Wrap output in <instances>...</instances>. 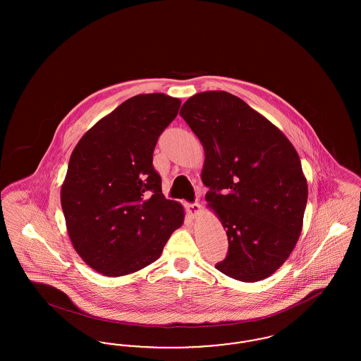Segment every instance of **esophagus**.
Wrapping results in <instances>:
<instances>
[{"mask_svg": "<svg viewBox=\"0 0 361 361\" xmlns=\"http://www.w3.org/2000/svg\"><path fill=\"white\" fill-rule=\"evenodd\" d=\"M187 212H188V215L190 218H196V216H199L200 212H202V206H200L199 203L188 204V206H187Z\"/></svg>", "mask_w": 361, "mask_h": 361, "instance_id": "1", "label": "esophagus"}]
</instances>
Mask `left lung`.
Here are the masks:
<instances>
[{"mask_svg":"<svg viewBox=\"0 0 361 361\" xmlns=\"http://www.w3.org/2000/svg\"><path fill=\"white\" fill-rule=\"evenodd\" d=\"M180 115L204 149L207 206L228 238L227 257L215 268L245 283L274 275L299 240L309 196L295 147L274 123L224 90L196 93Z\"/></svg>","mask_w":361,"mask_h":361,"instance_id":"1","label":"left lung"}]
</instances>
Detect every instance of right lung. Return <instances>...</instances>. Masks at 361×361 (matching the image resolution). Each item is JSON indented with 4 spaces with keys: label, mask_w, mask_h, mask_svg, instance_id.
Listing matches in <instances>:
<instances>
[{
    "label": "right lung",
    "mask_w": 361,
    "mask_h": 361,
    "mask_svg": "<svg viewBox=\"0 0 361 361\" xmlns=\"http://www.w3.org/2000/svg\"><path fill=\"white\" fill-rule=\"evenodd\" d=\"M181 100L137 94L104 116L75 145L61 188L71 245L93 271L131 275L162 255L184 224L178 202L165 199L153 153Z\"/></svg>",
    "instance_id": "add662e5"
}]
</instances>
